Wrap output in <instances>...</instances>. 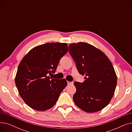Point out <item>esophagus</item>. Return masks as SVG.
<instances>
[{
    "instance_id": "obj_1",
    "label": "esophagus",
    "mask_w": 132,
    "mask_h": 132,
    "mask_svg": "<svg viewBox=\"0 0 132 132\" xmlns=\"http://www.w3.org/2000/svg\"><path fill=\"white\" fill-rule=\"evenodd\" d=\"M73 84V82H67V85H72Z\"/></svg>"
}]
</instances>
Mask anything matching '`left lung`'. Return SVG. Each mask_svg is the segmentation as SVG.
<instances>
[{
  "mask_svg": "<svg viewBox=\"0 0 132 132\" xmlns=\"http://www.w3.org/2000/svg\"><path fill=\"white\" fill-rule=\"evenodd\" d=\"M77 70L85 75L84 82H75L73 101L80 109L92 113L106 107L117 86V75L111 62L102 51L85 42L69 45Z\"/></svg>",
  "mask_w": 132,
  "mask_h": 132,
  "instance_id": "obj_1",
  "label": "left lung"
}]
</instances>
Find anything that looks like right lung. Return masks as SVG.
Returning a JSON list of instances; mask_svg holds the SVG:
<instances>
[{
	"instance_id": "right-lung-1",
	"label": "right lung",
	"mask_w": 132,
	"mask_h": 132,
	"mask_svg": "<svg viewBox=\"0 0 132 132\" xmlns=\"http://www.w3.org/2000/svg\"><path fill=\"white\" fill-rule=\"evenodd\" d=\"M68 51L66 43H47L32 48L21 61L15 85L20 96L32 109L43 111L52 108L67 86L65 79L48 75L55 73Z\"/></svg>"
}]
</instances>
